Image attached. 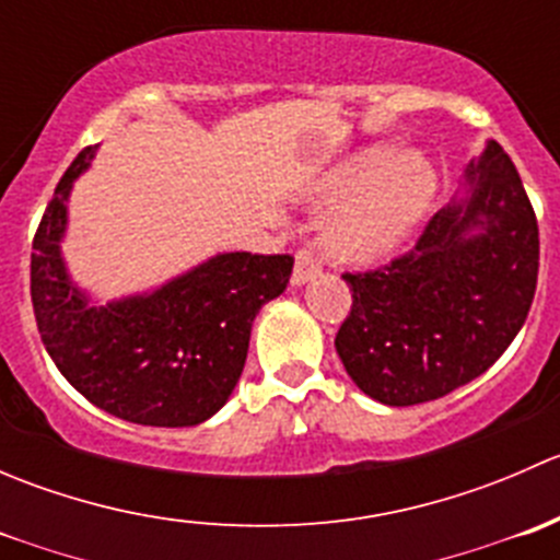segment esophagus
Returning <instances> with one entry per match:
<instances>
[{"instance_id":"1","label":"esophagus","mask_w":560,"mask_h":560,"mask_svg":"<svg viewBox=\"0 0 560 560\" xmlns=\"http://www.w3.org/2000/svg\"><path fill=\"white\" fill-rule=\"evenodd\" d=\"M319 273H322L319 259H316L314 254L308 252V248H301V252L295 254V270H292V284H295V287L308 284V281H314Z\"/></svg>"}]
</instances>
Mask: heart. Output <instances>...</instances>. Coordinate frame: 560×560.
I'll use <instances>...</instances> for the list:
<instances>
[{
  "label": "heart",
  "instance_id": "1",
  "mask_svg": "<svg viewBox=\"0 0 560 560\" xmlns=\"http://www.w3.org/2000/svg\"><path fill=\"white\" fill-rule=\"evenodd\" d=\"M433 197L436 171L422 154H365L319 197L322 206L336 208L325 224L327 252L354 265L393 257L420 228Z\"/></svg>",
  "mask_w": 560,
  "mask_h": 560
}]
</instances>
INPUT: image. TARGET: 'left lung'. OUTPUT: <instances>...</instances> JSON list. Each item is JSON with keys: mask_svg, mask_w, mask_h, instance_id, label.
<instances>
[{"mask_svg": "<svg viewBox=\"0 0 560 560\" xmlns=\"http://www.w3.org/2000/svg\"><path fill=\"white\" fill-rule=\"evenodd\" d=\"M539 273V228L495 140L417 246L371 273H343L352 312L336 352L352 382L385 406L436 400L468 385L521 332Z\"/></svg>", "mask_w": 560, "mask_h": 560, "instance_id": "obj_1", "label": "left lung"}]
</instances>
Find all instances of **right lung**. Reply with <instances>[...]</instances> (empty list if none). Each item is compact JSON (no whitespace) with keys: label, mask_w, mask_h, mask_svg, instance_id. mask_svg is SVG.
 Returning a JSON list of instances; mask_svg holds the SVG:
<instances>
[{"label":"right lung","mask_w":560,"mask_h":560,"mask_svg":"<svg viewBox=\"0 0 560 560\" xmlns=\"http://www.w3.org/2000/svg\"><path fill=\"white\" fill-rule=\"evenodd\" d=\"M89 145L61 175L32 244L39 338L67 382L127 422L200 425L228 404L244 371L252 322L290 284V254L228 252L162 287L94 303L61 257L67 202L92 165Z\"/></svg>","instance_id":"1"}]
</instances>
